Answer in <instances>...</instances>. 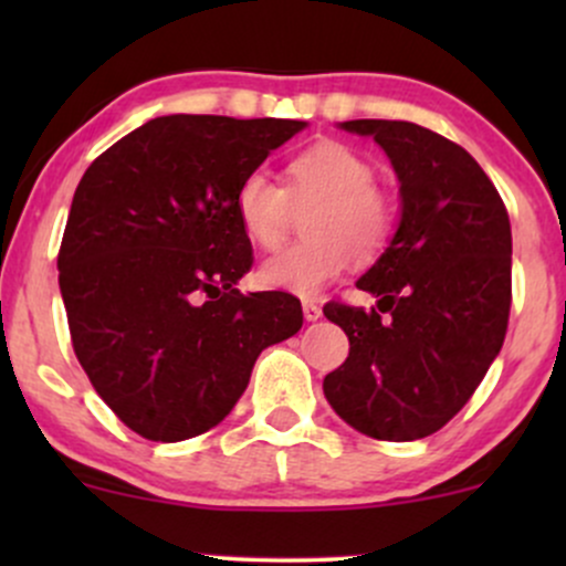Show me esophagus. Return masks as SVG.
<instances>
[{"instance_id":"obj_1","label":"esophagus","mask_w":566,"mask_h":566,"mask_svg":"<svg viewBox=\"0 0 566 566\" xmlns=\"http://www.w3.org/2000/svg\"><path fill=\"white\" fill-rule=\"evenodd\" d=\"M303 316H305V322L322 319V305H316L314 301H305L303 303Z\"/></svg>"}]
</instances>
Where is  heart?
<instances>
[{
	"label": "heart",
	"instance_id": "obj_1",
	"mask_svg": "<svg viewBox=\"0 0 566 566\" xmlns=\"http://www.w3.org/2000/svg\"><path fill=\"white\" fill-rule=\"evenodd\" d=\"M284 188L265 170L239 180L233 210L252 244L271 250L287 233L292 199L316 201L305 216L308 239L265 258L258 282L265 290L316 297L346 271L350 252L375 258L394 233V201L375 186V167L359 151L337 140L305 148L287 165Z\"/></svg>",
	"mask_w": 566,
	"mask_h": 566
}]
</instances>
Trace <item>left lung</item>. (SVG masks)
<instances>
[{
	"instance_id": "1",
	"label": "left lung",
	"mask_w": 566,
	"mask_h": 566,
	"mask_svg": "<svg viewBox=\"0 0 566 566\" xmlns=\"http://www.w3.org/2000/svg\"><path fill=\"white\" fill-rule=\"evenodd\" d=\"M340 129L369 135L391 159L401 218L356 282L378 308L324 305L350 346L324 378V396L365 437L423 439L463 409L503 348L509 212L476 159L439 133L388 119H350Z\"/></svg>"
}]
</instances>
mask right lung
I'll return each instance as SVG.
<instances>
[{
    "mask_svg": "<svg viewBox=\"0 0 566 566\" xmlns=\"http://www.w3.org/2000/svg\"><path fill=\"white\" fill-rule=\"evenodd\" d=\"M303 127L157 116L82 175L57 252L71 343L101 399L143 439L210 431L261 350L303 327L297 297L237 290L252 244L233 210L239 180Z\"/></svg>",
    "mask_w": 566,
    "mask_h": 566,
    "instance_id": "right-lung-1",
    "label": "right lung"
}]
</instances>
